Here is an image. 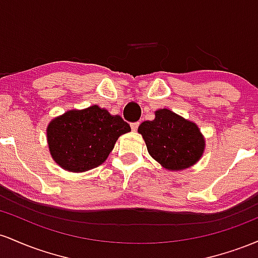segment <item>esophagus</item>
I'll use <instances>...</instances> for the list:
<instances>
[{
	"label": "esophagus",
	"instance_id": "34e87169",
	"mask_svg": "<svg viewBox=\"0 0 258 258\" xmlns=\"http://www.w3.org/2000/svg\"><path fill=\"white\" fill-rule=\"evenodd\" d=\"M139 124H140V123H139V121H135V123H132V124H130V126H132V130H133V132H137L138 128H139Z\"/></svg>",
	"mask_w": 258,
	"mask_h": 258
}]
</instances>
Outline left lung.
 <instances>
[{"mask_svg":"<svg viewBox=\"0 0 258 258\" xmlns=\"http://www.w3.org/2000/svg\"><path fill=\"white\" fill-rule=\"evenodd\" d=\"M155 115L138 129L151 157L168 170L194 166L205 151V138L199 126L167 108L158 109Z\"/></svg>","mask_w":258,"mask_h":258,"instance_id":"8db88e82","label":"left lung"}]
</instances>
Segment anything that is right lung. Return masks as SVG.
Listing matches in <instances>:
<instances>
[{
	"mask_svg": "<svg viewBox=\"0 0 258 258\" xmlns=\"http://www.w3.org/2000/svg\"><path fill=\"white\" fill-rule=\"evenodd\" d=\"M130 130L123 118L95 105L56 117L46 133L54 162L69 172L82 173L102 164L118 138Z\"/></svg>",
	"mask_w": 258,
	"mask_h": 258,
	"instance_id": "obj_1",
	"label": "right lung"
}]
</instances>
